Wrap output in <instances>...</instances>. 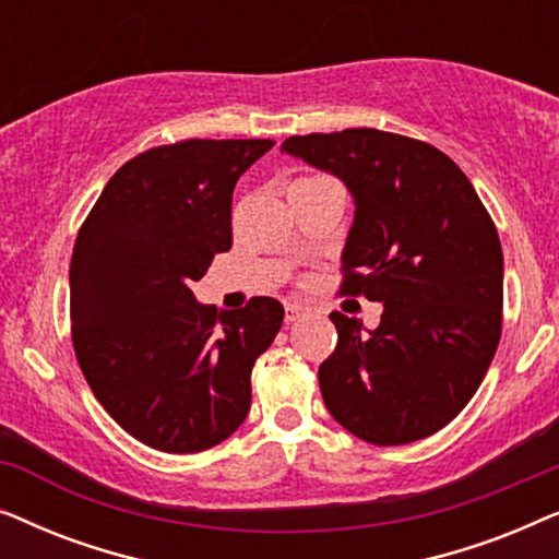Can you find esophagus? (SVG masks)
<instances>
[{
  "label": "esophagus",
  "instance_id": "1",
  "mask_svg": "<svg viewBox=\"0 0 559 559\" xmlns=\"http://www.w3.org/2000/svg\"><path fill=\"white\" fill-rule=\"evenodd\" d=\"M305 305H297V302H287L285 305V318H287V323H295L297 318H302L305 316Z\"/></svg>",
  "mask_w": 559,
  "mask_h": 559
}]
</instances>
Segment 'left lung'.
Returning <instances> with one entry per match:
<instances>
[{
	"label": "left lung",
	"mask_w": 559,
	"mask_h": 559,
	"mask_svg": "<svg viewBox=\"0 0 559 559\" xmlns=\"http://www.w3.org/2000/svg\"><path fill=\"white\" fill-rule=\"evenodd\" d=\"M282 152L346 182L341 295L384 305L369 335L331 312L328 412L371 445L430 438L471 402L501 338L503 254L486 205L445 152L412 136L343 129L289 136Z\"/></svg>",
	"instance_id": "8db88e82"
}]
</instances>
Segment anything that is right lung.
Returning <instances> with one entry per match:
<instances>
[{"mask_svg":"<svg viewBox=\"0 0 559 559\" xmlns=\"http://www.w3.org/2000/svg\"><path fill=\"white\" fill-rule=\"evenodd\" d=\"M272 140H182L114 173L75 236L71 335L91 392L163 453H201L239 430L251 369L282 328L274 297L218 312L190 285L231 249L236 180Z\"/></svg>","mask_w":559,"mask_h":559,"instance_id":"1","label":"right lung"}]
</instances>
